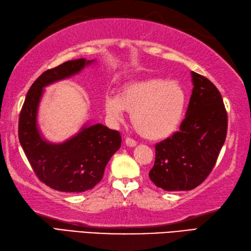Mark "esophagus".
Returning a JSON list of instances; mask_svg holds the SVG:
<instances>
[{
  "label": "esophagus",
  "instance_id": "esophagus-1",
  "mask_svg": "<svg viewBox=\"0 0 251 251\" xmlns=\"http://www.w3.org/2000/svg\"><path fill=\"white\" fill-rule=\"evenodd\" d=\"M125 142H126V146H129V147H134V146H136V142H135L134 140H132V138H130V137H126Z\"/></svg>",
  "mask_w": 251,
  "mask_h": 251
}]
</instances>
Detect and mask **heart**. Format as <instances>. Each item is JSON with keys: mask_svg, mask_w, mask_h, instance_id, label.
Masks as SVG:
<instances>
[{"mask_svg": "<svg viewBox=\"0 0 251 251\" xmlns=\"http://www.w3.org/2000/svg\"><path fill=\"white\" fill-rule=\"evenodd\" d=\"M186 104V91L179 82L148 78L126 85L118 98L105 99V111L114 122L120 121L126 111L143 137L160 141L176 132Z\"/></svg>", "mask_w": 251, "mask_h": 251, "instance_id": "b5f03b06", "label": "heart"}]
</instances>
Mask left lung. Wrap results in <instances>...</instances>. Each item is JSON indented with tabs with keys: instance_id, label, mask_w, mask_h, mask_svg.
<instances>
[{
	"instance_id": "1",
	"label": "left lung",
	"mask_w": 251,
	"mask_h": 251,
	"mask_svg": "<svg viewBox=\"0 0 251 251\" xmlns=\"http://www.w3.org/2000/svg\"><path fill=\"white\" fill-rule=\"evenodd\" d=\"M193 89L180 130L154 146L149 177L165 191H188L213 171L224 146L227 114L221 94L206 77L191 72Z\"/></svg>"
}]
</instances>
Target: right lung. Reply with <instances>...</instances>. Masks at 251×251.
I'll return each mask as SVG.
<instances>
[{
    "label": "right lung",
    "instance_id": "add662e5",
    "mask_svg": "<svg viewBox=\"0 0 251 251\" xmlns=\"http://www.w3.org/2000/svg\"><path fill=\"white\" fill-rule=\"evenodd\" d=\"M91 62L66 61L44 72L27 91L19 115V142L33 171L42 182L58 191L90 190L101 181L105 166L121 146L120 133L100 124L86 126L63 144L48 143L38 132L36 114L43 88L77 74Z\"/></svg>",
    "mask_w": 251,
    "mask_h": 251
}]
</instances>
